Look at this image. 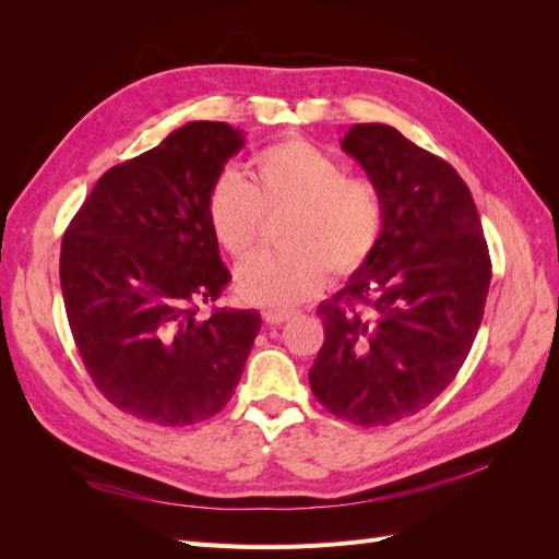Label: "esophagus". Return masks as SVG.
<instances>
[{"instance_id":"34e87169","label":"esophagus","mask_w":559,"mask_h":559,"mask_svg":"<svg viewBox=\"0 0 559 559\" xmlns=\"http://www.w3.org/2000/svg\"><path fill=\"white\" fill-rule=\"evenodd\" d=\"M261 314H263L267 324H284V321L292 319L296 312L294 310H280V308H265Z\"/></svg>"}]
</instances>
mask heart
<instances>
[{
	"label": "heart",
	"instance_id": "heart-1",
	"mask_svg": "<svg viewBox=\"0 0 559 559\" xmlns=\"http://www.w3.org/2000/svg\"><path fill=\"white\" fill-rule=\"evenodd\" d=\"M277 212H286L277 230L282 249L235 273V292L253 306L289 308L317 294L329 273L354 275L376 253L386 224L378 183L347 177L341 160L306 140L261 148L247 179L226 170L205 200L214 240L235 261L257 247L263 214Z\"/></svg>",
	"mask_w": 559,
	"mask_h": 559
}]
</instances>
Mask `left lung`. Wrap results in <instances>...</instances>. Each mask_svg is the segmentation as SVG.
Returning <instances> with one entry per match:
<instances>
[{"mask_svg":"<svg viewBox=\"0 0 559 559\" xmlns=\"http://www.w3.org/2000/svg\"><path fill=\"white\" fill-rule=\"evenodd\" d=\"M341 146L378 183L382 240L331 300L310 389L335 417L384 427L441 396L460 373L492 280L476 202L454 167L384 123Z\"/></svg>","mask_w":559,"mask_h":559,"instance_id":"1","label":"left lung"}]
</instances>
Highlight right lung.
<instances>
[{"label": "right lung", "instance_id": "1", "mask_svg": "<svg viewBox=\"0 0 559 559\" xmlns=\"http://www.w3.org/2000/svg\"><path fill=\"white\" fill-rule=\"evenodd\" d=\"M242 146L228 123H186L99 177L64 230L60 286L81 359L116 408L160 427L222 411L261 331L257 310L198 317L230 282L205 200Z\"/></svg>", "mask_w": 559, "mask_h": 559}]
</instances>
